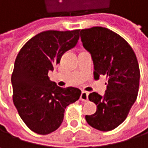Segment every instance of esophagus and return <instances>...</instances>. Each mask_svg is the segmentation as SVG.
Returning <instances> with one entry per match:
<instances>
[{"mask_svg": "<svg viewBox=\"0 0 148 148\" xmlns=\"http://www.w3.org/2000/svg\"><path fill=\"white\" fill-rule=\"evenodd\" d=\"M88 95H89V93H88L87 92L82 91V92H81V94H80V99H81L82 101H86V100L88 99Z\"/></svg>", "mask_w": 148, "mask_h": 148, "instance_id": "34e87169", "label": "esophagus"}]
</instances>
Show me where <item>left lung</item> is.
Returning <instances> with one entry per match:
<instances>
[{
    "mask_svg": "<svg viewBox=\"0 0 148 148\" xmlns=\"http://www.w3.org/2000/svg\"><path fill=\"white\" fill-rule=\"evenodd\" d=\"M84 48L94 64V78L105 75L107 90L104 96L89 94L97 111L86 120L92 128L110 131L118 127L128 116L135 102L140 85V69L135 53L129 43L117 33L101 26L80 30Z\"/></svg>",
    "mask_w": 148,
    "mask_h": 148,
    "instance_id": "left-lung-1",
    "label": "left lung"
}]
</instances>
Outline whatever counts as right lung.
Wrapping results in <instances>:
<instances>
[{
	"mask_svg": "<svg viewBox=\"0 0 148 148\" xmlns=\"http://www.w3.org/2000/svg\"><path fill=\"white\" fill-rule=\"evenodd\" d=\"M79 32H42L25 43L15 59L11 77L13 101L23 122L35 133L48 134L56 130L66 107L79 99V89L60 87L48 76L62 56L76 45Z\"/></svg>",
	"mask_w": 148,
	"mask_h": 148,
	"instance_id": "add662e5",
	"label": "right lung"
}]
</instances>
